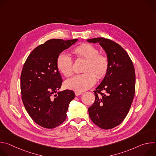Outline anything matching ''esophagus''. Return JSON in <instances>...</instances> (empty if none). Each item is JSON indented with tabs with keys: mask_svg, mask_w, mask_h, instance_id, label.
Masks as SVG:
<instances>
[{
	"mask_svg": "<svg viewBox=\"0 0 156 156\" xmlns=\"http://www.w3.org/2000/svg\"><path fill=\"white\" fill-rule=\"evenodd\" d=\"M75 93V96H78L82 94V93L81 92H79V91H76Z\"/></svg>",
	"mask_w": 156,
	"mask_h": 156,
	"instance_id": "1",
	"label": "esophagus"
}]
</instances>
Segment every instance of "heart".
Here are the masks:
<instances>
[{
    "instance_id": "obj_1",
    "label": "heart",
    "mask_w": 156,
    "mask_h": 156,
    "mask_svg": "<svg viewBox=\"0 0 156 156\" xmlns=\"http://www.w3.org/2000/svg\"><path fill=\"white\" fill-rule=\"evenodd\" d=\"M73 53L77 58L86 60L82 74H78L68 79L65 83L66 88L76 91H84L93 87L98 79L103 78L109 69L108 57L99 53L97 48L91 44L83 43L75 48ZM56 65L58 70L65 76L73 73V60L67 54L62 52L57 56Z\"/></svg>"
}]
</instances>
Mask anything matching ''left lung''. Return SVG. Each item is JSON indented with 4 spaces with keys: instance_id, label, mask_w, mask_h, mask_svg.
Returning <instances> with one entry per match:
<instances>
[{
    "instance_id": "left-lung-1",
    "label": "left lung",
    "mask_w": 156,
    "mask_h": 156,
    "mask_svg": "<svg viewBox=\"0 0 156 156\" xmlns=\"http://www.w3.org/2000/svg\"><path fill=\"white\" fill-rule=\"evenodd\" d=\"M99 42L109 60V69L94 91L95 101L89 115L99 128L108 129L119 125L126 117L135 93L136 75L133 62L119 44L110 39L87 40Z\"/></svg>"
}]
</instances>
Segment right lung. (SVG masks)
<instances>
[{
    "label": "right lung",
    "instance_id": "right-lung-1",
    "mask_svg": "<svg viewBox=\"0 0 156 156\" xmlns=\"http://www.w3.org/2000/svg\"><path fill=\"white\" fill-rule=\"evenodd\" d=\"M77 40H48L36 47L23 65L20 76L22 101L31 118L43 128L52 129L61 125L75 97L69 90L54 94L63 81L57 68V56Z\"/></svg>",
    "mask_w": 156,
    "mask_h": 156
}]
</instances>
